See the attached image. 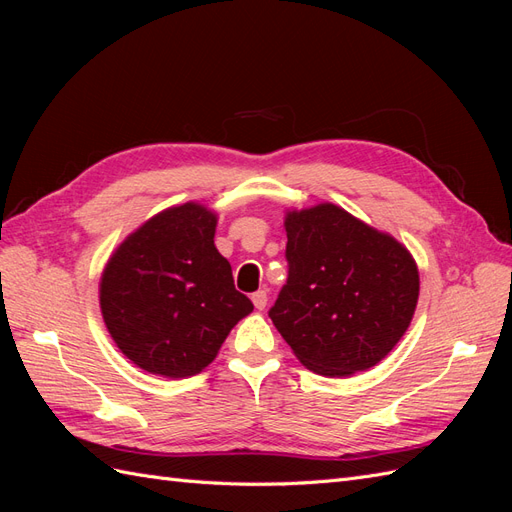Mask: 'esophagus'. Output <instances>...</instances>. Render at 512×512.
Here are the masks:
<instances>
[{"label":"esophagus","instance_id":"34e87169","mask_svg":"<svg viewBox=\"0 0 512 512\" xmlns=\"http://www.w3.org/2000/svg\"><path fill=\"white\" fill-rule=\"evenodd\" d=\"M252 301H254V307H256V309H265V307H267V301H269L267 290L254 292V294H252Z\"/></svg>","mask_w":512,"mask_h":512}]
</instances>
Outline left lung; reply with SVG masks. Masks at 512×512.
I'll return each instance as SVG.
<instances>
[{
    "mask_svg": "<svg viewBox=\"0 0 512 512\" xmlns=\"http://www.w3.org/2000/svg\"><path fill=\"white\" fill-rule=\"evenodd\" d=\"M288 280L269 318L297 359L342 378L380 363L408 331L418 301L412 254L342 207L286 213Z\"/></svg>",
    "mask_w": 512,
    "mask_h": 512,
    "instance_id": "8db88e82",
    "label": "left lung"
}]
</instances>
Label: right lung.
Segmentation results:
<instances>
[{
  "label": "right lung",
  "instance_id": "1",
  "mask_svg": "<svg viewBox=\"0 0 512 512\" xmlns=\"http://www.w3.org/2000/svg\"><path fill=\"white\" fill-rule=\"evenodd\" d=\"M218 215L198 203L153 215L108 258L100 309L108 333L149 374H200L252 312L213 243Z\"/></svg>",
  "mask_w": 512,
  "mask_h": 512
}]
</instances>
